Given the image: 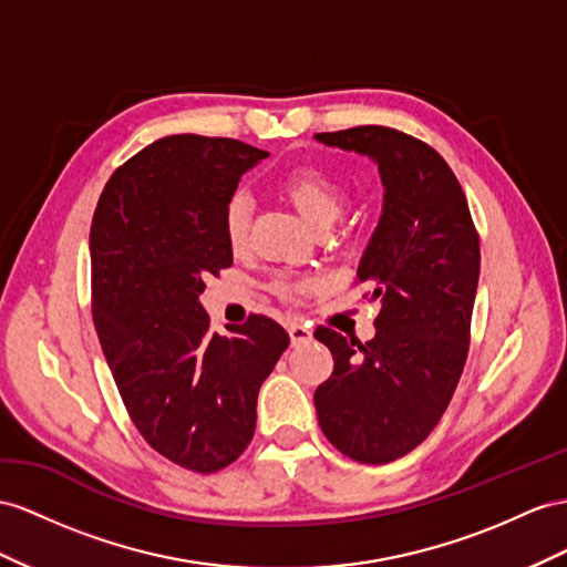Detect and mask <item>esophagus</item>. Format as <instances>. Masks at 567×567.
Segmentation results:
<instances>
[{
	"instance_id": "1",
	"label": "esophagus",
	"mask_w": 567,
	"mask_h": 567,
	"mask_svg": "<svg viewBox=\"0 0 567 567\" xmlns=\"http://www.w3.org/2000/svg\"><path fill=\"white\" fill-rule=\"evenodd\" d=\"M287 330H289V338H292V344H301V342H309L311 338H313V332H311V328L309 326H303V323H289L287 326Z\"/></svg>"
}]
</instances>
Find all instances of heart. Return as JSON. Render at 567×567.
<instances>
[{"label":"heart","mask_w":567,"mask_h":567,"mask_svg":"<svg viewBox=\"0 0 567 567\" xmlns=\"http://www.w3.org/2000/svg\"><path fill=\"white\" fill-rule=\"evenodd\" d=\"M280 186L285 196L295 203V208L316 227H330L344 210V200H347L344 188L332 179L330 174H326L318 167L301 165V167L289 169L282 177ZM249 220H251L249 196L241 192L229 196L225 215H223V227L231 249H239V246H244L246 237H249ZM311 287H313L311 280H295V278L275 280V292L282 297H295L299 292H307Z\"/></svg>","instance_id":"obj_1"}]
</instances>
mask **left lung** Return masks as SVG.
I'll return each mask as SVG.
<instances>
[{
	"instance_id": "1",
	"label": "left lung",
	"mask_w": 567,
	"mask_h": 567,
	"mask_svg": "<svg viewBox=\"0 0 567 567\" xmlns=\"http://www.w3.org/2000/svg\"><path fill=\"white\" fill-rule=\"evenodd\" d=\"M379 165L383 213L357 280L381 301L373 340L318 328L336 361L313 404L342 455L385 464L441 422L467 361L478 285V235L453 169L431 145L388 126L316 134Z\"/></svg>"
}]
</instances>
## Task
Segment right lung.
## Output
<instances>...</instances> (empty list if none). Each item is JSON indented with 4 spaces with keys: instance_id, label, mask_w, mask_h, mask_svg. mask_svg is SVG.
Returning a JSON list of instances; mask_svg holds the SVG:
<instances>
[{
    "instance_id": "right-lung-1",
    "label": "right lung",
    "mask_w": 567,
    "mask_h": 567,
    "mask_svg": "<svg viewBox=\"0 0 567 567\" xmlns=\"http://www.w3.org/2000/svg\"><path fill=\"white\" fill-rule=\"evenodd\" d=\"M268 153L165 136L112 174L91 225L93 323L124 408L153 450L210 474L254 439L258 390L289 336L268 316L210 330L198 295L231 266L223 215Z\"/></svg>"
}]
</instances>
